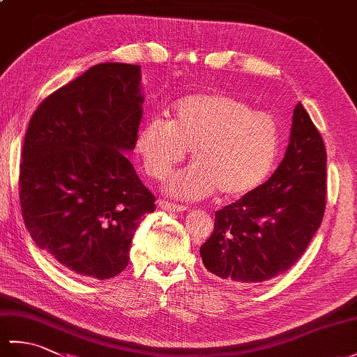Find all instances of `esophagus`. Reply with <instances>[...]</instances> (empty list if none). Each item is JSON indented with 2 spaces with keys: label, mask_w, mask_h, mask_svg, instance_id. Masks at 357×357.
Returning a JSON list of instances; mask_svg holds the SVG:
<instances>
[{
  "label": "esophagus",
  "mask_w": 357,
  "mask_h": 357,
  "mask_svg": "<svg viewBox=\"0 0 357 357\" xmlns=\"http://www.w3.org/2000/svg\"><path fill=\"white\" fill-rule=\"evenodd\" d=\"M158 207L162 210H169V211H185L187 210L185 206H179V204L169 202V201H159Z\"/></svg>",
  "instance_id": "1"
}]
</instances>
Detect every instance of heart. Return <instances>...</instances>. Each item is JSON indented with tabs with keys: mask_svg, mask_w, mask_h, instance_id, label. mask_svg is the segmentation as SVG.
Returning a JSON list of instances; mask_svg holds the SVG:
<instances>
[{
	"mask_svg": "<svg viewBox=\"0 0 357 357\" xmlns=\"http://www.w3.org/2000/svg\"><path fill=\"white\" fill-rule=\"evenodd\" d=\"M279 146L276 119L229 93L181 98L170 121L150 119L136 141L144 169L158 181L170 174L192 149L193 164L165 184L167 193L184 199L208 198L218 192L225 198H241L256 190L275 167Z\"/></svg>",
	"mask_w": 357,
	"mask_h": 357,
	"instance_id": "obj_1",
	"label": "heart"
}]
</instances>
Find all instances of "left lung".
Instances as JSON below:
<instances>
[{
  "mask_svg": "<svg viewBox=\"0 0 357 357\" xmlns=\"http://www.w3.org/2000/svg\"><path fill=\"white\" fill-rule=\"evenodd\" d=\"M327 151L301 102L279 167L256 190L215 213L199 252L206 268L231 285L282 275L304 255L319 229L327 195Z\"/></svg>",
  "mask_w": 357,
  "mask_h": 357,
  "instance_id": "left-lung-1",
  "label": "left lung"
}]
</instances>
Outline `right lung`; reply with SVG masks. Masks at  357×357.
<instances>
[{
    "instance_id": "1",
    "label": "right lung",
    "mask_w": 357,
    "mask_h": 357,
    "mask_svg": "<svg viewBox=\"0 0 357 357\" xmlns=\"http://www.w3.org/2000/svg\"><path fill=\"white\" fill-rule=\"evenodd\" d=\"M141 67L102 63L58 89L30 118L20 165L22 218L35 244L81 278L128 264L155 196L126 158L138 141Z\"/></svg>"
}]
</instances>
